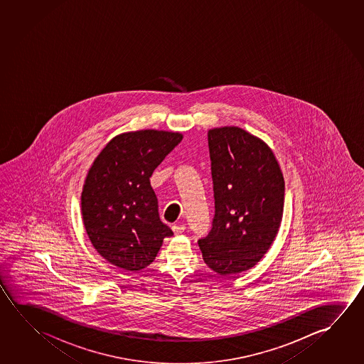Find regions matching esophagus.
Wrapping results in <instances>:
<instances>
[{"instance_id":"obj_1","label":"esophagus","mask_w":364,"mask_h":364,"mask_svg":"<svg viewBox=\"0 0 364 364\" xmlns=\"http://www.w3.org/2000/svg\"><path fill=\"white\" fill-rule=\"evenodd\" d=\"M171 230H173L175 235H180V233H183L185 231V225H173L171 227Z\"/></svg>"}]
</instances>
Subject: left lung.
<instances>
[{
	"instance_id": "8db88e82",
	"label": "left lung",
	"mask_w": 364,
	"mask_h": 364,
	"mask_svg": "<svg viewBox=\"0 0 364 364\" xmlns=\"http://www.w3.org/2000/svg\"><path fill=\"white\" fill-rule=\"evenodd\" d=\"M208 146L215 220L198 244L213 272L239 274L255 267L277 237L284 178L268 144L242 128L209 129Z\"/></svg>"
}]
</instances>
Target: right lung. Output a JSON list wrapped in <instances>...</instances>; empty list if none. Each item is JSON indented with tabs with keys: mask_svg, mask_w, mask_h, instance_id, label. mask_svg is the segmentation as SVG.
I'll use <instances>...</instances> for the list:
<instances>
[{
	"mask_svg": "<svg viewBox=\"0 0 364 364\" xmlns=\"http://www.w3.org/2000/svg\"><path fill=\"white\" fill-rule=\"evenodd\" d=\"M179 132L142 129L112 138L87 171L81 194L85 230L105 260L137 272L155 260L173 231L159 217L149 178L173 151Z\"/></svg>",
	"mask_w": 364,
	"mask_h": 364,
	"instance_id": "1",
	"label": "right lung"
}]
</instances>
